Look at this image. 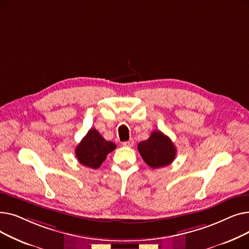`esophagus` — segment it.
<instances>
[{"label":"esophagus","mask_w":249,"mask_h":249,"mask_svg":"<svg viewBox=\"0 0 249 249\" xmlns=\"http://www.w3.org/2000/svg\"><path fill=\"white\" fill-rule=\"evenodd\" d=\"M122 144H123V146H126V147H131V146H133V144H134V140H133V139H130V140H128V141L123 142Z\"/></svg>","instance_id":"34e87169"}]
</instances>
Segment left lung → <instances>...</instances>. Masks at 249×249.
Masks as SVG:
<instances>
[{
  "label": "left lung",
  "instance_id": "1",
  "mask_svg": "<svg viewBox=\"0 0 249 249\" xmlns=\"http://www.w3.org/2000/svg\"><path fill=\"white\" fill-rule=\"evenodd\" d=\"M137 148L143 160L152 168L171 164L177 153V149L171 138L159 130L153 131L147 140L139 142Z\"/></svg>",
  "mask_w": 249,
  "mask_h": 249
}]
</instances>
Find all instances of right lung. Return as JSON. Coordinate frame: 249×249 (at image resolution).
Here are the masks:
<instances>
[{"instance_id":"add662e5","label":"right lung","mask_w":249,"mask_h":249,"mask_svg":"<svg viewBox=\"0 0 249 249\" xmlns=\"http://www.w3.org/2000/svg\"><path fill=\"white\" fill-rule=\"evenodd\" d=\"M115 148V143L107 141L95 128H90L76 146L75 155L81 164L96 169Z\"/></svg>"}]
</instances>
